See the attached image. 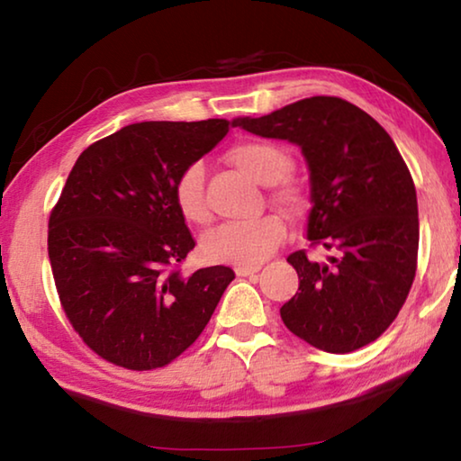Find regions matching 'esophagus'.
<instances>
[{
    "instance_id": "34e87169",
    "label": "esophagus",
    "mask_w": 461,
    "mask_h": 461,
    "mask_svg": "<svg viewBox=\"0 0 461 461\" xmlns=\"http://www.w3.org/2000/svg\"><path fill=\"white\" fill-rule=\"evenodd\" d=\"M233 270H236L238 276H252L260 270V267H236Z\"/></svg>"
}]
</instances>
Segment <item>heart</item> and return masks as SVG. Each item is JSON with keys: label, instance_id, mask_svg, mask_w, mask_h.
Segmentation results:
<instances>
[{"label": "heart", "instance_id": "b5f03b06", "mask_svg": "<svg viewBox=\"0 0 461 461\" xmlns=\"http://www.w3.org/2000/svg\"><path fill=\"white\" fill-rule=\"evenodd\" d=\"M228 160L240 173L260 185H272V199L288 213L303 209L301 186L288 181L286 173L293 158L283 148L267 140H244L233 144ZM175 205L183 220L191 225H207L212 209L205 197V167L191 162L181 170L173 185ZM286 238V225L278 215H264L248 223H223L207 231L201 240V254L207 262H230L238 267H256L267 260Z\"/></svg>", "mask_w": 461, "mask_h": 461}]
</instances>
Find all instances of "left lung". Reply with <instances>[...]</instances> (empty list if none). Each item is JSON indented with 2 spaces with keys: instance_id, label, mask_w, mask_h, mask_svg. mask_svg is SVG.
<instances>
[{
  "instance_id": "obj_1",
  "label": "left lung",
  "mask_w": 461,
  "mask_h": 461,
  "mask_svg": "<svg viewBox=\"0 0 461 461\" xmlns=\"http://www.w3.org/2000/svg\"><path fill=\"white\" fill-rule=\"evenodd\" d=\"M236 126L299 144L311 178L307 249L288 256L299 293L280 307L288 331L330 354L378 339L407 301L417 272L415 183L380 123L341 97H309Z\"/></svg>"
}]
</instances>
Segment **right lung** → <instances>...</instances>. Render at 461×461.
I'll list each match as a JSON object with an SVG mask.
<instances>
[{
    "label": "right lung",
    "instance_id": "obj_1",
    "mask_svg": "<svg viewBox=\"0 0 461 461\" xmlns=\"http://www.w3.org/2000/svg\"><path fill=\"white\" fill-rule=\"evenodd\" d=\"M231 122H140L85 148L49 220V258L68 323L105 362L144 372L191 348L236 275H181L194 240L173 185Z\"/></svg>",
    "mask_w": 461,
    "mask_h": 461
}]
</instances>
